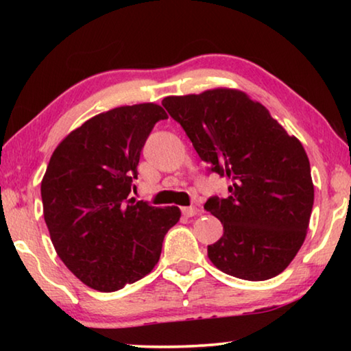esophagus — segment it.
<instances>
[{
	"mask_svg": "<svg viewBox=\"0 0 351 351\" xmlns=\"http://www.w3.org/2000/svg\"><path fill=\"white\" fill-rule=\"evenodd\" d=\"M181 212H182V215L187 217V218L195 217V215H198V213H199V210L197 209V207H182Z\"/></svg>",
	"mask_w": 351,
	"mask_h": 351,
	"instance_id": "34e87169",
	"label": "esophagus"
}]
</instances>
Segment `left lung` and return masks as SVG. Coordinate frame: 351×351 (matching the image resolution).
<instances>
[{"mask_svg":"<svg viewBox=\"0 0 351 351\" xmlns=\"http://www.w3.org/2000/svg\"><path fill=\"white\" fill-rule=\"evenodd\" d=\"M162 105L209 171L230 181L228 198L204 204L223 224L221 239L207 246L212 263L243 280L280 274L304 245L314 203L300 141L239 90L170 96Z\"/></svg>","mask_w":351,"mask_h":351,"instance_id":"obj_1","label":"left lung"}]
</instances>
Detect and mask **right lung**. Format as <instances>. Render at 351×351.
<instances>
[{"instance_id": "add662e5", "label": "right lung", "mask_w": 351, "mask_h": 351, "mask_svg": "<svg viewBox=\"0 0 351 351\" xmlns=\"http://www.w3.org/2000/svg\"><path fill=\"white\" fill-rule=\"evenodd\" d=\"M156 104L119 106L91 117L64 138L41 181L43 215L58 257L93 289L111 293L150 272L175 206L128 198L142 147L167 119Z\"/></svg>"}]
</instances>
